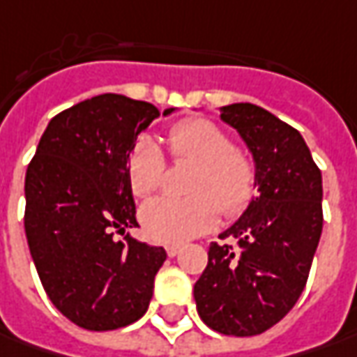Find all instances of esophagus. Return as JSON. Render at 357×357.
Here are the masks:
<instances>
[{"label": "esophagus", "mask_w": 357, "mask_h": 357, "mask_svg": "<svg viewBox=\"0 0 357 357\" xmlns=\"http://www.w3.org/2000/svg\"><path fill=\"white\" fill-rule=\"evenodd\" d=\"M179 251H181V245H176V243H169V245H166L167 257H176Z\"/></svg>", "instance_id": "34e87169"}]
</instances>
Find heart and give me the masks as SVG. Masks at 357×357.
Masks as SVG:
<instances>
[{"mask_svg":"<svg viewBox=\"0 0 357 357\" xmlns=\"http://www.w3.org/2000/svg\"><path fill=\"white\" fill-rule=\"evenodd\" d=\"M174 162L195 164L190 199L160 197L142 207V225L150 239L183 243L215 227L219 211L241 215L257 193V166L251 155L235 148L231 134L207 118L179 120L167 128ZM167 162L162 148L144 136L128 158L130 188L138 197H150L164 188Z\"/></svg>","mask_w":357,"mask_h":357,"instance_id":"1","label":"heart"}]
</instances>
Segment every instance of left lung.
Listing matches in <instances>:
<instances>
[{"label": "left lung", "instance_id": "8db88e82", "mask_svg": "<svg viewBox=\"0 0 357 357\" xmlns=\"http://www.w3.org/2000/svg\"><path fill=\"white\" fill-rule=\"evenodd\" d=\"M249 146L259 197L219 239L193 287L197 312L225 336H257L301 298L322 235V174L301 132L261 106L221 108Z\"/></svg>", "mask_w": 357, "mask_h": 357}]
</instances>
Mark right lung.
<instances>
[{"label": "right lung", "instance_id": "1", "mask_svg": "<svg viewBox=\"0 0 357 357\" xmlns=\"http://www.w3.org/2000/svg\"><path fill=\"white\" fill-rule=\"evenodd\" d=\"M174 108L164 110V116ZM160 110L100 94L59 112L25 176V235L41 284L73 324L116 330L142 318L166 261L164 247L126 235L136 227L128 158Z\"/></svg>", "mask_w": 357, "mask_h": 357}]
</instances>
